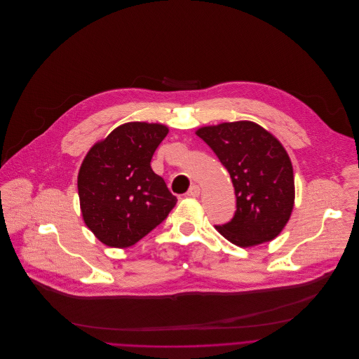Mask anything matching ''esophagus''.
<instances>
[{"label": "esophagus", "instance_id": "1", "mask_svg": "<svg viewBox=\"0 0 359 359\" xmlns=\"http://www.w3.org/2000/svg\"><path fill=\"white\" fill-rule=\"evenodd\" d=\"M201 194V188L198 187V185H191V188L188 189V192H187V195L188 196H198Z\"/></svg>", "mask_w": 359, "mask_h": 359}]
</instances>
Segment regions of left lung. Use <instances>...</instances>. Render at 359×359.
Listing matches in <instances>:
<instances>
[{
	"label": "left lung",
	"mask_w": 359,
	"mask_h": 359,
	"mask_svg": "<svg viewBox=\"0 0 359 359\" xmlns=\"http://www.w3.org/2000/svg\"><path fill=\"white\" fill-rule=\"evenodd\" d=\"M228 170L236 195L233 218L217 229L248 248L274 239L294 205L292 161L280 142L252 121L222 123L196 131Z\"/></svg>",
	"instance_id": "obj_1"
}]
</instances>
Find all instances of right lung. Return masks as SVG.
I'll list each match as a JSON object with an SVG mask.
<instances>
[{
	"label": "right lung",
	"mask_w": 359,
	"mask_h": 359,
	"mask_svg": "<svg viewBox=\"0 0 359 359\" xmlns=\"http://www.w3.org/2000/svg\"><path fill=\"white\" fill-rule=\"evenodd\" d=\"M168 134L163 124L127 123L88 153L78 177L85 224L111 248H128L157 228L177 203L151 158Z\"/></svg>",
	"instance_id": "add662e5"
}]
</instances>
